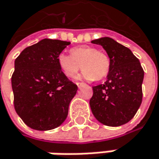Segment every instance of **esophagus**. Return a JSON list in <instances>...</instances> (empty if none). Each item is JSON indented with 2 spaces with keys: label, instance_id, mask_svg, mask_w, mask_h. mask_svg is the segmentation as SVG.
<instances>
[{
  "label": "esophagus",
  "instance_id": "esophagus-1",
  "mask_svg": "<svg viewBox=\"0 0 159 159\" xmlns=\"http://www.w3.org/2000/svg\"><path fill=\"white\" fill-rule=\"evenodd\" d=\"M76 84H77V86H78L79 88H80L81 86H84V85H85V84L82 83V82H76Z\"/></svg>",
  "mask_w": 159,
  "mask_h": 159
}]
</instances>
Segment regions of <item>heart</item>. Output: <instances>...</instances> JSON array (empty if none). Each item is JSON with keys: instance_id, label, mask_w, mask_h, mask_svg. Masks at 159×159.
<instances>
[{"instance_id": "heart-1", "label": "heart", "mask_w": 159, "mask_h": 159, "mask_svg": "<svg viewBox=\"0 0 159 159\" xmlns=\"http://www.w3.org/2000/svg\"><path fill=\"white\" fill-rule=\"evenodd\" d=\"M71 55L60 54L57 57L60 70L69 78H73L80 69L82 77L88 80L104 79L111 69L109 56L93 47L81 46L70 50Z\"/></svg>"}]
</instances>
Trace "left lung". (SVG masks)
I'll list each match as a JSON object with an SVG mask.
<instances>
[{
	"label": "left lung",
	"instance_id": "1",
	"mask_svg": "<svg viewBox=\"0 0 159 159\" xmlns=\"http://www.w3.org/2000/svg\"><path fill=\"white\" fill-rule=\"evenodd\" d=\"M101 45L111 60L107 80L92 87L89 105L94 117L108 126H120L134 116L142 98L144 70L132 51L110 37L91 41Z\"/></svg>",
	"mask_w": 159,
	"mask_h": 159
}]
</instances>
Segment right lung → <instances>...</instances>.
Here are the masks:
<instances>
[{"label":"right lung","mask_w":159,"mask_h":159,"mask_svg":"<svg viewBox=\"0 0 159 159\" xmlns=\"http://www.w3.org/2000/svg\"><path fill=\"white\" fill-rule=\"evenodd\" d=\"M70 44L45 38L23 50L14 61V109L32 129L57 128L68 116L78 86L60 70L57 57Z\"/></svg>","instance_id":"add662e5"}]
</instances>
